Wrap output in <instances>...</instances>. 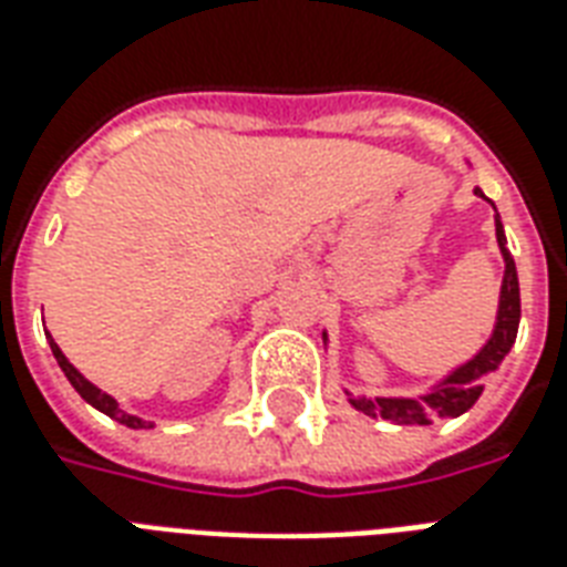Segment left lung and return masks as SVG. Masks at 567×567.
I'll return each instance as SVG.
<instances>
[{
	"label": "left lung",
	"instance_id": "left-lung-1",
	"mask_svg": "<svg viewBox=\"0 0 567 567\" xmlns=\"http://www.w3.org/2000/svg\"><path fill=\"white\" fill-rule=\"evenodd\" d=\"M475 194L481 199H487L481 187H475ZM496 241H499V254L505 259V275H502L496 326H493L487 343L470 361H463L451 373H445L440 382H433L424 394H410V398H364V394H349L347 391L352 410L364 412L370 419L394 421V424H430L433 419H457V415L475 406V400L484 391L481 382L505 361V355L514 347V340H517V326H520L517 266H514V257H511L508 238H505V227H502L499 215H496ZM322 343H329L326 331H322Z\"/></svg>",
	"mask_w": 567,
	"mask_h": 567
}]
</instances>
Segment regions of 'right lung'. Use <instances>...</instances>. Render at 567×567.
I'll return each instance as SVG.
<instances>
[{
    "instance_id": "1",
    "label": "right lung",
    "mask_w": 567,
    "mask_h": 567,
    "mask_svg": "<svg viewBox=\"0 0 567 567\" xmlns=\"http://www.w3.org/2000/svg\"><path fill=\"white\" fill-rule=\"evenodd\" d=\"M47 340H50V349H53V355H56L59 368H62V373H65V377H68V382L74 385L76 394H80V398L86 400L89 406H95L97 412H104V415H110V419L118 421V424H125V427H131V430H148V427H155L152 421L137 419V415H131V412H127V410H122V403H118L116 398H110L106 391L97 389L95 382H89L86 377H83V373H80V370H76L74 364H71V361L65 359V352L59 349L56 340L50 338V334H47Z\"/></svg>"
}]
</instances>
